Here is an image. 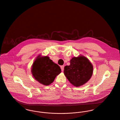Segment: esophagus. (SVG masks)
<instances>
[{
  "label": "esophagus",
  "instance_id": "esophagus-1",
  "mask_svg": "<svg viewBox=\"0 0 120 120\" xmlns=\"http://www.w3.org/2000/svg\"><path fill=\"white\" fill-rule=\"evenodd\" d=\"M64 65H62V66H61V70L62 71H64Z\"/></svg>",
  "mask_w": 120,
  "mask_h": 120
}]
</instances>
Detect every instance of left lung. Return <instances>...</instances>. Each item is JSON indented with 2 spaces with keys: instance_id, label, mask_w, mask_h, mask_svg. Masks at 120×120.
Returning <instances> with one entry per match:
<instances>
[{
  "instance_id": "left-lung-1",
  "label": "left lung",
  "mask_w": 120,
  "mask_h": 120,
  "mask_svg": "<svg viewBox=\"0 0 120 120\" xmlns=\"http://www.w3.org/2000/svg\"><path fill=\"white\" fill-rule=\"evenodd\" d=\"M70 64L64 67V74L68 81L78 87L86 83L93 73V66L85 56H80L73 57Z\"/></svg>"
}]
</instances>
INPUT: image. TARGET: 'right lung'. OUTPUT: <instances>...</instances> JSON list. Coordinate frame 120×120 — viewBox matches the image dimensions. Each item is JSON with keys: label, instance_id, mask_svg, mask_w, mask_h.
<instances>
[{"label": "right lung", "instance_id": "right-lung-1", "mask_svg": "<svg viewBox=\"0 0 120 120\" xmlns=\"http://www.w3.org/2000/svg\"><path fill=\"white\" fill-rule=\"evenodd\" d=\"M31 72L34 79L40 84L48 86L53 82L61 69L49 56L39 55L33 64Z\"/></svg>", "mask_w": 120, "mask_h": 120}]
</instances>
